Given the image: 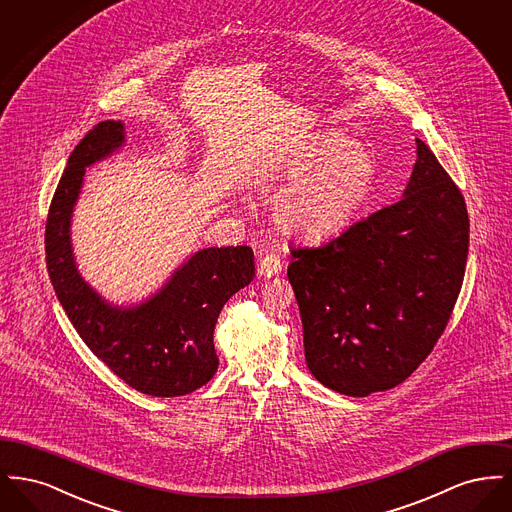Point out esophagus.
Segmentation results:
<instances>
[{"mask_svg":"<svg viewBox=\"0 0 512 512\" xmlns=\"http://www.w3.org/2000/svg\"><path fill=\"white\" fill-rule=\"evenodd\" d=\"M278 272H282V261L278 255H265L261 261H259V274L270 278V276H276Z\"/></svg>","mask_w":512,"mask_h":512,"instance_id":"obj_1","label":"esophagus"}]
</instances>
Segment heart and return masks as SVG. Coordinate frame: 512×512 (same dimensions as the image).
I'll use <instances>...</instances> for the list:
<instances>
[{
  "mask_svg": "<svg viewBox=\"0 0 512 512\" xmlns=\"http://www.w3.org/2000/svg\"><path fill=\"white\" fill-rule=\"evenodd\" d=\"M280 178L290 184L274 201L278 228L320 242L341 232L363 207L376 180V157L341 132H322L293 151Z\"/></svg>",
  "mask_w": 512,
  "mask_h": 512,
  "instance_id": "heart-1",
  "label": "heart"
}]
</instances>
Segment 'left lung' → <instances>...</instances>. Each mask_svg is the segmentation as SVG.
Wrapping results in <instances>:
<instances>
[{"label": "left lung", "mask_w": 512, "mask_h": 512, "mask_svg": "<svg viewBox=\"0 0 512 512\" xmlns=\"http://www.w3.org/2000/svg\"><path fill=\"white\" fill-rule=\"evenodd\" d=\"M403 199L318 247H292L288 278L305 361L351 397L395 388L432 353L463 286L468 213L461 190L416 140Z\"/></svg>", "instance_id": "obj_1"}]
</instances>
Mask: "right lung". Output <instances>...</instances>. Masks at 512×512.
<instances>
[{
	"instance_id": "obj_1",
	"label": "right lung",
	"mask_w": 512,
	"mask_h": 512,
	"mask_svg": "<svg viewBox=\"0 0 512 512\" xmlns=\"http://www.w3.org/2000/svg\"><path fill=\"white\" fill-rule=\"evenodd\" d=\"M122 144V122L103 121L74 147L46 220L49 280L78 336L99 361L134 390L178 397L215 376V324L224 303L253 280V251L247 245L199 249L146 303L113 307L101 299L74 263L71 217L86 167Z\"/></svg>"
}]
</instances>
